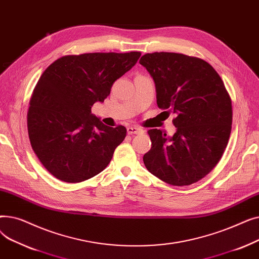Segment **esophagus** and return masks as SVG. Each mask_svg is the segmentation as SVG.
Instances as JSON below:
<instances>
[{
  "mask_svg": "<svg viewBox=\"0 0 259 259\" xmlns=\"http://www.w3.org/2000/svg\"><path fill=\"white\" fill-rule=\"evenodd\" d=\"M127 132L128 134H142L144 133V131L141 129V128H138V127H134V126H131V127H128L127 128Z\"/></svg>",
  "mask_w": 259,
  "mask_h": 259,
  "instance_id": "34e87169",
  "label": "esophagus"
}]
</instances>
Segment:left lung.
Listing matches in <instances>:
<instances>
[{
    "instance_id": "left-lung-1",
    "label": "left lung",
    "mask_w": 259,
    "mask_h": 259,
    "mask_svg": "<svg viewBox=\"0 0 259 259\" xmlns=\"http://www.w3.org/2000/svg\"><path fill=\"white\" fill-rule=\"evenodd\" d=\"M140 64L155 81L157 106L176 114L172 138L148 130L152 147L144 155L148 171L172 186L192 185L217 165L232 129V101L220 74L196 57L146 53ZM167 112V111H166Z\"/></svg>"
}]
</instances>
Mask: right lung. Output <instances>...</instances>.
Listing matches in <instances>:
<instances>
[{
	"label": "right lung",
	"mask_w": 259,
	"mask_h": 259,
	"mask_svg": "<svg viewBox=\"0 0 259 259\" xmlns=\"http://www.w3.org/2000/svg\"><path fill=\"white\" fill-rule=\"evenodd\" d=\"M141 52L64 56L40 75L27 113L31 147L54 178L79 183L101 173L125 140L124 126L108 127L91 114L114 81L137 64Z\"/></svg>",
	"instance_id": "1"
}]
</instances>
